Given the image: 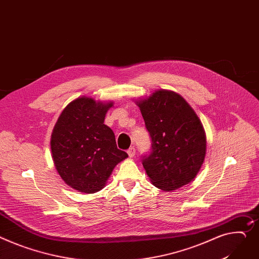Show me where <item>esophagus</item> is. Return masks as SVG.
<instances>
[{"mask_svg":"<svg viewBox=\"0 0 259 259\" xmlns=\"http://www.w3.org/2000/svg\"><path fill=\"white\" fill-rule=\"evenodd\" d=\"M127 154L130 157H134L135 154H136V149L135 147H131L128 150H127Z\"/></svg>","mask_w":259,"mask_h":259,"instance_id":"1","label":"esophagus"}]
</instances>
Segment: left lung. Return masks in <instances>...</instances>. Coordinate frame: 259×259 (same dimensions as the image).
<instances>
[{"label": "left lung", "mask_w": 259, "mask_h": 259, "mask_svg": "<svg viewBox=\"0 0 259 259\" xmlns=\"http://www.w3.org/2000/svg\"><path fill=\"white\" fill-rule=\"evenodd\" d=\"M135 103L152 142L151 153L142 162L150 182L165 192L190 184L206 154L200 119L182 95L171 90H155Z\"/></svg>", "instance_id": "8db88e82"}]
</instances>
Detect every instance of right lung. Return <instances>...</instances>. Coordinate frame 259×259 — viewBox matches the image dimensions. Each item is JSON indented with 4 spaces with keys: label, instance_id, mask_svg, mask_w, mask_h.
I'll return each mask as SVG.
<instances>
[{
    "label": "right lung",
    "instance_id": "add662e5",
    "mask_svg": "<svg viewBox=\"0 0 259 259\" xmlns=\"http://www.w3.org/2000/svg\"><path fill=\"white\" fill-rule=\"evenodd\" d=\"M113 102L81 96L62 111L51 137L52 157L64 183L86 194L105 188L117 164L128 156L117 148L104 121Z\"/></svg>",
    "mask_w": 259,
    "mask_h": 259
}]
</instances>
